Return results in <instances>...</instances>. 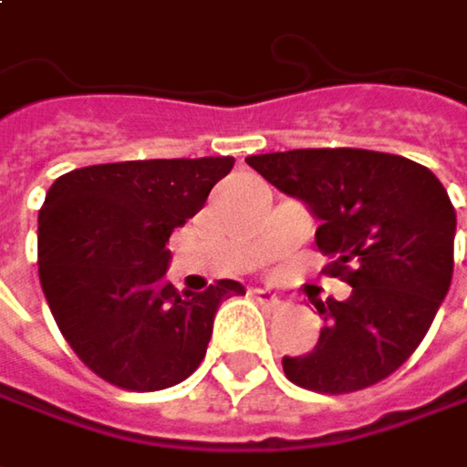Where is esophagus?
Here are the masks:
<instances>
[{"label":"esophagus","mask_w":467,"mask_h":467,"mask_svg":"<svg viewBox=\"0 0 467 467\" xmlns=\"http://www.w3.org/2000/svg\"><path fill=\"white\" fill-rule=\"evenodd\" d=\"M254 296V302H260L263 307H281V299H278V294H273L270 289H254L252 292Z\"/></svg>","instance_id":"34e87169"}]
</instances>
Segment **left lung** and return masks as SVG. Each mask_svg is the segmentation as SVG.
I'll return each mask as SVG.
<instances>
[{"label": "left lung", "instance_id": "8db88e82", "mask_svg": "<svg viewBox=\"0 0 467 467\" xmlns=\"http://www.w3.org/2000/svg\"><path fill=\"white\" fill-rule=\"evenodd\" d=\"M320 221L326 273L349 284L313 299L326 326L313 352L284 358L292 384L352 394L391 376L429 334L455 268V207L439 178L408 157L370 150H292L246 157Z\"/></svg>", "mask_w": 467, "mask_h": 467}]
</instances>
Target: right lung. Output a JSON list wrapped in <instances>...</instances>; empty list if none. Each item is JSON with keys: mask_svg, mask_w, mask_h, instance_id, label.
<instances>
[{"mask_svg": "<svg viewBox=\"0 0 467 467\" xmlns=\"http://www.w3.org/2000/svg\"><path fill=\"white\" fill-rule=\"evenodd\" d=\"M234 157L130 160L59 175L38 213V278L59 334L102 381L160 391L204 360L239 281L181 292L165 281L173 228L194 218Z\"/></svg>", "mask_w": 467, "mask_h": 467, "instance_id": "obj_1", "label": "right lung"}]
</instances>
